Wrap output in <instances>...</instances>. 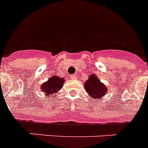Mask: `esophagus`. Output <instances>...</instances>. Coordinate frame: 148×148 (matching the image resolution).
Wrapping results in <instances>:
<instances>
[{
    "mask_svg": "<svg viewBox=\"0 0 148 148\" xmlns=\"http://www.w3.org/2000/svg\"><path fill=\"white\" fill-rule=\"evenodd\" d=\"M71 79H75V78H77V75H71Z\"/></svg>",
    "mask_w": 148,
    "mask_h": 148,
    "instance_id": "obj_1",
    "label": "esophagus"
}]
</instances>
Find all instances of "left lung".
Returning a JSON list of instances; mask_svg holds the SVG:
<instances>
[{
  "instance_id": "left-lung-1",
  "label": "left lung",
  "mask_w": 148,
  "mask_h": 148,
  "mask_svg": "<svg viewBox=\"0 0 148 148\" xmlns=\"http://www.w3.org/2000/svg\"><path fill=\"white\" fill-rule=\"evenodd\" d=\"M84 89L87 93L93 99H100L108 92V87L101 82L96 75L92 73L84 83Z\"/></svg>"
}]
</instances>
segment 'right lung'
Returning <instances> with one entry per match:
<instances>
[{
  "instance_id": "add662e5",
  "label": "right lung",
  "mask_w": 148,
  "mask_h": 148,
  "mask_svg": "<svg viewBox=\"0 0 148 148\" xmlns=\"http://www.w3.org/2000/svg\"><path fill=\"white\" fill-rule=\"evenodd\" d=\"M64 82V78H60L57 75H52L47 82L40 84V90L44 92V95L47 96L54 95L62 88Z\"/></svg>"
}]
</instances>
